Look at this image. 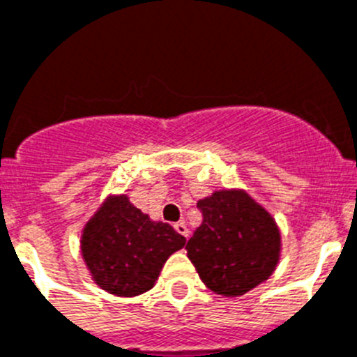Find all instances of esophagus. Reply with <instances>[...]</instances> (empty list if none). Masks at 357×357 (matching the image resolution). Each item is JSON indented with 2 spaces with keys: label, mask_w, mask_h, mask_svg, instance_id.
<instances>
[{
  "label": "esophagus",
  "mask_w": 357,
  "mask_h": 357,
  "mask_svg": "<svg viewBox=\"0 0 357 357\" xmlns=\"http://www.w3.org/2000/svg\"><path fill=\"white\" fill-rule=\"evenodd\" d=\"M175 230H176V232H178V234L184 236V238L188 239V236H189V229H188V225H185L184 222L175 223Z\"/></svg>",
  "instance_id": "34e87169"
}]
</instances>
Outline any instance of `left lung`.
<instances>
[{"instance_id": "1", "label": "left lung", "mask_w": 357, "mask_h": 357, "mask_svg": "<svg viewBox=\"0 0 357 357\" xmlns=\"http://www.w3.org/2000/svg\"><path fill=\"white\" fill-rule=\"evenodd\" d=\"M197 207L202 225L185 250L207 288L218 295L239 296L272 275L280 234L263 207L241 191H216Z\"/></svg>"}]
</instances>
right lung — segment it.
<instances>
[{
  "label": "right lung",
  "instance_id": "obj_1",
  "mask_svg": "<svg viewBox=\"0 0 357 357\" xmlns=\"http://www.w3.org/2000/svg\"><path fill=\"white\" fill-rule=\"evenodd\" d=\"M184 245V236L168 223L151 222L127 197L109 198L82 236V254L94 282L118 296L153 288L162 264Z\"/></svg>",
  "mask_w": 357,
  "mask_h": 357
}]
</instances>
